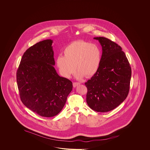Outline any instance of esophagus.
Listing matches in <instances>:
<instances>
[{
	"mask_svg": "<svg viewBox=\"0 0 150 150\" xmlns=\"http://www.w3.org/2000/svg\"><path fill=\"white\" fill-rule=\"evenodd\" d=\"M80 84V83L75 82V83H73V86H74V87H76L78 85H79Z\"/></svg>",
	"mask_w": 150,
	"mask_h": 150,
	"instance_id": "1",
	"label": "esophagus"
}]
</instances>
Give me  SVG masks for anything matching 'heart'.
Instances as JSON below:
<instances>
[{
  "label": "heart",
  "mask_w": 150,
  "mask_h": 150,
  "mask_svg": "<svg viewBox=\"0 0 150 150\" xmlns=\"http://www.w3.org/2000/svg\"><path fill=\"white\" fill-rule=\"evenodd\" d=\"M64 56H58L56 65L62 76L70 78L78 71V76L86 78L94 76L99 70L101 51L99 46L83 41L71 43L64 48Z\"/></svg>",
  "instance_id": "1"
}]
</instances>
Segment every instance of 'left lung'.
I'll use <instances>...</instances> for the list:
<instances>
[{
  "mask_svg": "<svg viewBox=\"0 0 150 150\" xmlns=\"http://www.w3.org/2000/svg\"><path fill=\"white\" fill-rule=\"evenodd\" d=\"M102 46L99 70L87 82L86 102L97 112L111 111L127 98L130 89L131 69L122 48L104 37H96Z\"/></svg>",
  "mask_w": 150,
  "mask_h": 150,
  "instance_id": "8db88e82",
  "label": "left lung"
}]
</instances>
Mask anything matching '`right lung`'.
Returning <instances> with one entry per match:
<instances>
[{
	"instance_id": "obj_1",
	"label": "right lung",
	"mask_w": 150,
	"mask_h": 150,
	"mask_svg": "<svg viewBox=\"0 0 150 150\" xmlns=\"http://www.w3.org/2000/svg\"><path fill=\"white\" fill-rule=\"evenodd\" d=\"M50 39L40 41L23 54L16 72L20 97L23 105L42 117L57 115L64 107L72 83L55 70Z\"/></svg>"
}]
</instances>
